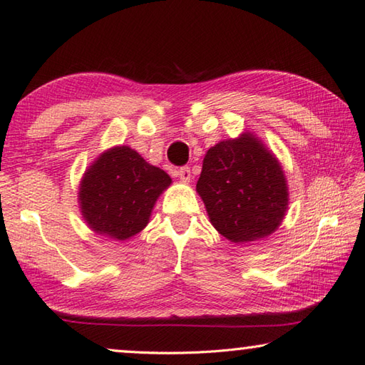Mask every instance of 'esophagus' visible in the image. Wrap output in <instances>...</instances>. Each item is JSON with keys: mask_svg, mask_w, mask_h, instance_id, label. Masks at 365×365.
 Returning a JSON list of instances; mask_svg holds the SVG:
<instances>
[{"mask_svg": "<svg viewBox=\"0 0 365 365\" xmlns=\"http://www.w3.org/2000/svg\"><path fill=\"white\" fill-rule=\"evenodd\" d=\"M178 176H180V180L182 182H190V168L189 167H181L178 170Z\"/></svg>", "mask_w": 365, "mask_h": 365, "instance_id": "obj_1", "label": "esophagus"}]
</instances>
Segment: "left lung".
I'll return each mask as SVG.
<instances>
[{"mask_svg": "<svg viewBox=\"0 0 365 365\" xmlns=\"http://www.w3.org/2000/svg\"><path fill=\"white\" fill-rule=\"evenodd\" d=\"M197 193L212 227L235 244L272 235L288 210L284 168L252 132L207 150Z\"/></svg>", "mask_w": 365, "mask_h": 365, "instance_id": "8db88e82", "label": "left lung"}]
</instances>
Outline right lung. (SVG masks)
<instances>
[{
  "label": "right lung",
  "mask_w": 365,
  "mask_h": 365,
  "mask_svg": "<svg viewBox=\"0 0 365 365\" xmlns=\"http://www.w3.org/2000/svg\"><path fill=\"white\" fill-rule=\"evenodd\" d=\"M170 184L172 178L135 150L113 146L83 173L80 212L94 233L115 241L130 240L150 224L153 207Z\"/></svg>",
  "instance_id": "1"
}]
</instances>
